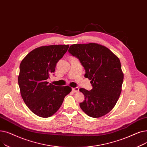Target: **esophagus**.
Returning <instances> with one entry per match:
<instances>
[{
	"mask_svg": "<svg viewBox=\"0 0 147 147\" xmlns=\"http://www.w3.org/2000/svg\"><path fill=\"white\" fill-rule=\"evenodd\" d=\"M72 91L75 93H78L79 92V88L78 87H75L72 88Z\"/></svg>",
	"mask_w": 147,
	"mask_h": 147,
	"instance_id": "34e87169",
	"label": "esophagus"
}]
</instances>
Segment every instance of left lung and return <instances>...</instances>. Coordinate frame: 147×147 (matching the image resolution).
I'll use <instances>...</instances> for the list:
<instances>
[{
	"instance_id": "obj_1",
	"label": "left lung",
	"mask_w": 147,
	"mask_h": 147,
	"mask_svg": "<svg viewBox=\"0 0 147 147\" xmlns=\"http://www.w3.org/2000/svg\"><path fill=\"white\" fill-rule=\"evenodd\" d=\"M68 51L80 60L85 69L84 76L92 84L90 91L80 89L85 97L80 108L91 117L106 115L121 92L124 75L119 59L107 47L96 43L74 44Z\"/></svg>"
}]
</instances>
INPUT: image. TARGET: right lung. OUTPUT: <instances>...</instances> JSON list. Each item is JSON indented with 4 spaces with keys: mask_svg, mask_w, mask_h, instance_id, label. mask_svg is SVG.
<instances>
[{
    "mask_svg": "<svg viewBox=\"0 0 147 147\" xmlns=\"http://www.w3.org/2000/svg\"><path fill=\"white\" fill-rule=\"evenodd\" d=\"M69 47L42 46L30 51L21 62L18 78L21 95L27 107L40 117L54 114L65 97L71 92L72 88L67 86H56L47 81Z\"/></svg>",
    "mask_w": 147,
    "mask_h": 147,
    "instance_id": "add662e5",
    "label": "right lung"
}]
</instances>
